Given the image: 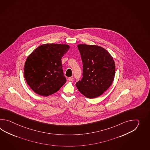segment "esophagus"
Masks as SVG:
<instances>
[{"mask_svg":"<svg viewBox=\"0 0 150 150\" xmlns=\"http://www.w3.org/2000/svg\"><path fill=\"white\" fill-rule=\"evenodd\" d=\"M68 80H69V81H73V80H74V77H73V76L69 77Z\"/></svg>","mask_w":150,"mask_h":150,"instance_id":"esophagus-1","label":"esophagus"}]
</instances>
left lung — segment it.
Listing matches in <instances>:
<instances>
[{"mask_svg": "<svg viewBox=\"0 0 150 150\" xmlns=\"http://www.w3.org/2000/svg\"><path fill=\"white\" fill-rule=\"evenodd\" d=\"M83 62V78L76 87L89 99L102 94L111 86L115 76L113 58L105 49L96 45H79Z\"/></svg>", "mask_w": 150, "mask_h": 150, "instance_id": "obj_1", "label": "left lung"}]
</instances>
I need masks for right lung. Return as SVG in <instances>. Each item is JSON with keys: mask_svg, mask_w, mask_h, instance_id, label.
Returning <instances> with one entry per match:
<instances>
[{"mask_svg": "<svg viewBox=\"0 0 150 150\" xmlns=\"http://www.w3.org/2000/svg\"><path fill=\"white\" fill-rule=\"evenodd\" d=\"M70 49L69 45L45 44L29 56L24 67V76L31 89L41 96L57 92L67 79L61 59Z\"/></svg>", "mask_w": 150, "mask_h": 150, "instance_id": "1", "label": "right lung"}]
</instances>
